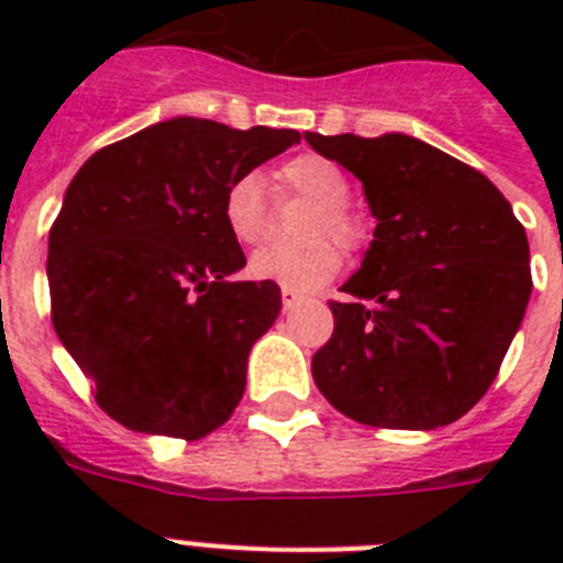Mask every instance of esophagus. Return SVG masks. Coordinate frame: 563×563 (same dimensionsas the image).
I'll return each instance as SVG.
<instances>
[{
	"label": "esophagus",
	"instance_id": "obj_1",
	"mask_svg": "<svg viewBox=\"0 0 563 563\" xmlns=\"http://www.w3.org/2000/svg\"><path fill=\"white\" fill-rule=\"evenodd\" d=\"M280 300H283V309H286V312H291V309L298 307V303H303V295H300V291L283 289L280 291Z\"/></svg>",
	"mask_w": 563,
	"mask_h": 563
}]
</instances>
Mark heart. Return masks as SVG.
<instances>
[{
  "label": "heart",
  "instance_id": "obj_1",
  "mask_svg": "<svg viewBox=\"0 0 563 563\" xmlns=\"http://www.w3.org/2000/svg\"><path fill=\"white\" fill-rule=\"evenodd\" d=\"M283 187L298 198L318 203L309 239L316 245L303 251L263 247L251 256L247 274L254 280L277 283L291 291H316L333 280L342 268V254L333 243H318V238H333L347 251L365 242V224L351 210V180L339 163L321 154H298L280 166ZM221 221L239 245H260L272 230V207L260 172H242L230 180L221 195Z\"/></svg>",
  "mask_w": 563,
  "mask_h": 563
}]
</instances>
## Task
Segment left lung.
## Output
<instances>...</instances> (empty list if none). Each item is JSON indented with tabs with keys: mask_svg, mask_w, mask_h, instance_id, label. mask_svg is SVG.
I'll return each instance as SVG.
<instances>
[{
	"mask_svg": "<svg viewBox=\"0 0 563 563\" xmlns=\"http://www.w3.org/2000/svg\"><path fill=\"white\" fill-rule=\"evenodd\" d=\"M303 136L362 180L376 219L347 300H330L318 391L368 427L453 423L485 397L523 321V224L482 172L415 136Z\"/></svg>",
	"mask_w": 563,
	"mask_h": 563,
	"instance_id": "obj_1",
	"label": "left lung"
}]
</instances>
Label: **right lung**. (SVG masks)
Listing matches in <instances>:
<instances>
[{
	"label": "right lung",
	"instance_id": "add662e5",
	"mask_svg": "<svg viewBox=\"0 0 563 563\" xmlns=\"http://www.w3.org/2000/svg\"><path fill=\"white\" fill-rule=\"evenodd\" d=\"M298 131L178 117L84 163L48 230L52 324L101 409L148 435L198 441L245 394L247 353L280 312L245 265L221 195Z\"/></svg>",
	"mask_w": 563,
	"mask_h": 563
}]
</instances>
